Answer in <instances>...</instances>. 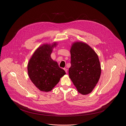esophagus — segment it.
Instances as JSON below:
<instances>
[{"label": "esophagus", "instance_id": "esophagus-1", "mask_svg": "<svg viewBox=\"0 0 126 126\" xmlns=\"http://www.w3.org/2000/svg\"><path fill=\"white\" fill-rule=\"evenodd\" d=\"M64 70H65V71L66 72V73H67V69H66V68H64Z\"/></svg>", "mask_w": 126, "mask_h": 126}]
</instances>
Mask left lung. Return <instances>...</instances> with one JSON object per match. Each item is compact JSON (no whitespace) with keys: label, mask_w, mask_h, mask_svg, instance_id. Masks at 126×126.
Listing matches in <instances>:
<instances>
[{"label":"left lung","mask_w":126,"mask_h":126,"mask_svg":"<svg viewBox=\"0 0 126 126\" xmlns=\"http://www.w3.org/2000/svg\"><path fill=\"white\" fill-rule=\"evenodd\" d=\"M70 54L69 78L79 93L88 94L96 86L101 75L98 56L89 45L82 42L72 44Z\"/></svg>","instance_id":"obj_1"}]
</instances>
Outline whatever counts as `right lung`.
Here are the masks:
<instances>
[{
  "label": "right lung",
  "mask_w": 126,
  "mask_h": 126,
  "mask_svg": "<svg viewBox=\"0 0 126 126\" xmlns=\"http://www.w3.org/2000/svg\"><path fill=\"white\" fill-rule=\"evenodd\" d=\"M56 44V43L52 45L44 44L38 47L28 64L29 77L41 91H51L66 74L51 57L53 48Z\"/></svg>",
  "instance_id": "1"
}]
</instances>
